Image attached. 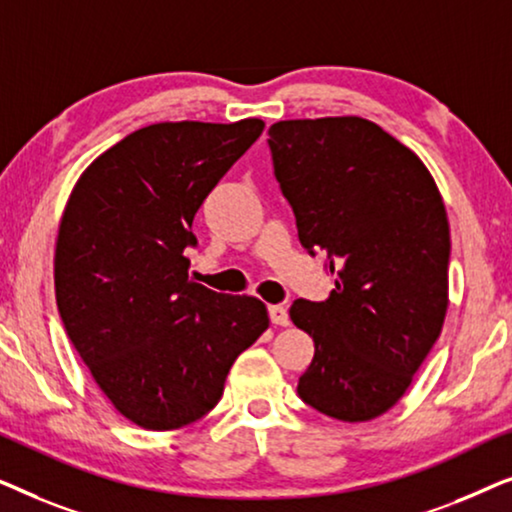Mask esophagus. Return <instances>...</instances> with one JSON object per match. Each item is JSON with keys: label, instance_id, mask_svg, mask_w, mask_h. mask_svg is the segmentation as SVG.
<instances>
[{"label": "esophagus", "instance_id": "1", "mask_svg": "<svg viewBox=\"0 0 512 512\" xmlns=\"http://www.w3.org/2000/svg\"><path fill=\"white\" fill-rule=\"evenodd\" d=\"M268 314H270V321L275 326H286V324H289V312H286V307H282V305H270L268 307Z\"/></svg>", "mask_w": 512, "mask_h": 512}]
</instances>
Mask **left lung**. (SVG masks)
Wrapping results in <instances>:
<instances>
[{
	"label": "left lung",
	"instance_id": "1",
	"mask_svg": "<svg viewBox=\"0 0 512 512\" xmlns=\"http://www.w3.org/2000/svg\"><path fill=\"white\" fill-rule=\"evenodd\" d=\"M268 144L300 244L335 275L324 303L289 310L314 340L298 396L340 422H368L394 408L443 331V198L417 153L366 118L279 121Z\"/></svg>",
	"mask_w": 512,
	"mask_h": 512
}]
</instances>
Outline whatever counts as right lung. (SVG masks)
Masks as SVG:
<instances>
[{
    "label": "right lung",
    "instance_id": "right-lung-1",
    "mask_svg": "<svg viewBox=\"0 0 512 512\" xmlns=\"http://www.w3.org/2000/svg\"><path fill=\"white\" fill-rule=\"evenodd\" d=\"M261 118L156 123L86 167L55 242V300L97 387L132 424L172 431L219 403L228 370L270 326L254 296L188 277L193 216Z\"/></svg>",
    "mask_w": 512,
    "mask_h": 512
}]
</instances>
